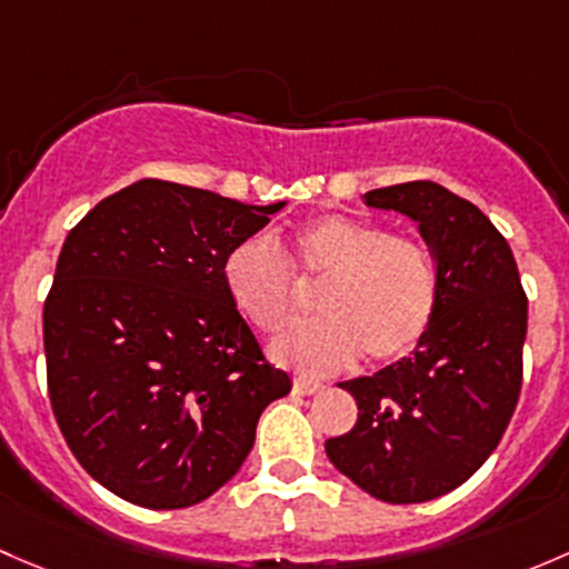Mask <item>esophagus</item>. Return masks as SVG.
I'll use <instances>...</instances> for the list:
<instances>
[{"label":"esophagus","instance_id":"obj_1","mask_svg":"<svg viewBox=\"0 0 569 569\" xmlns=\"http://www.w3.org/2000/svg\"><path fill=\"white\" fill-rule=\"evenodd\" d=\"M292 391L296 395H318V391H323V383L312 378H296L292 380Z\"/></svg>","mask_w":569,"mask_h":569}]
</instances>
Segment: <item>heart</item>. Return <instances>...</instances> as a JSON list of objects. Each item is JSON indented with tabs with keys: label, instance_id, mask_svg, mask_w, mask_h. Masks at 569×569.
<instances>
[{
	"label": "heart",
	"instance_id": "b5f03b06",
	"mask_svg": "<svg viewBox=\"0 0 569 569\" xmlns=\"http://www.w3.org/2000/svg\"><path fill=\"white\" fill-rule=\"evenodd\" d=\"M287 259L303 282H323L315 301L323 318L287 328L271 345L273 359L296 372H337L359 356L370 365L400 361L436 318V257L380 224L320 216L292 232ZM221 282L232 307L262 333H277L296 309V277L268 238L232 246Z\"/></svg>",
	"mask_w": 569,
	"mask_h": 569
}]
</instances>
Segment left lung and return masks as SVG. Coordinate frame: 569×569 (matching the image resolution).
<instances>
[{
    "mask_svg": "<svg viewBox=\"0 0 569 569\" xmlns=\"http://www.w3.org/2000/svg\"><path fill=\"white\" fill-rule=\"evenodd\" d=\"M365 202L419 224L441 292L411 356L339 383L359 419L326 455L375 499L419 503L460 488L499 447L523 383L529 301L507 238L468 199L413 180Z\"/></svg>",
    "mask_w": 569,
    "mask_h": 569,
    "instance_id": "1",
    "label": "left lung"
}]
</instances>
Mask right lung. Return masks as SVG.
I'll return each mask as SVG.
<instances>
[{
    "instance_id": "1",
    "label": "right lung",
    "mask_w": 569,
    "mask_h": 569,
    "mask_svg": "<svg viewBox=\"0 0 569 569\" xmlns=\"http://www.w3.org/2000/svg\"><path fill=\"white\" fill-rule=\"evenodd\" d=\"M282 208L148 178L68 232L43 307L49 397L70 452L120 499L213 496L290 391L221 282L227 251Z\"/></svg>"
}]
</instances>
